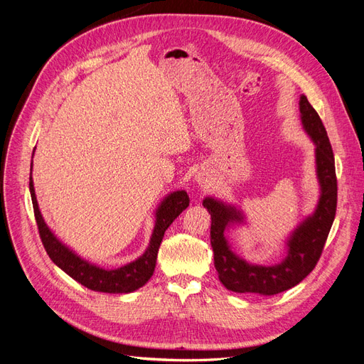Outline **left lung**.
<instances>
[{
    "instance_id": "8db88e82",
    "label": "left lung",
    "mask_w": 364,
    "mask_h": 364,
    "mask_svg": "<svg viewBox=\"0 0 364 364\" xmlns=\"http://www.w3.org/2000/svg\"><path fill=\"white\" fill-rule=\"evenodd\" d=\"M301 119L316 144V165L321 183V198L313 216L307 218L289 239L284 262L275 266H254L239 259L227 243L224 231L231 222H240L242 215L231 205L205 198L203 205L212 216L210 243L215 252V267L220 283L236 293H255L272 296L291 289L318 264L337 208V178L333 148L318 112L307 97L299 100Z\"/></svg>"
}]
</instances>
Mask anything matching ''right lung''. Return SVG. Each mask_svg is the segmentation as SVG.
I'll list each match as a JSON object with an SVG mask.
<instances>
[{"label":"right lung","mask_w":364,"mask_h":364,"mask_svg":"<svg viewBox=\"0 0 364 364\" xmlns=\"http://www.w3.org/2000/svg\"><path fill=\"white\" fill-rule=\"evenodd\" d=\"M33 168V161H31ZM30 193L33 201L34 218H36V224L39 230V236L43 243V248L50 259L66 272L69 277L78 281L80 284L85 287L104 291V293H130L142 287L146 281L154 274L157 252L160 248V243L165 236V231L172 224L184 208L189 205V196L184 191L173 192L169 196L163 199V203L157 208L156 213V227L152 237L149 242L148 250L142 257L133 263H128L122 267L113 269V271H105L95 264H90L89 262L80 259L73 251H69L63 243L58 242V239L51 232V230L46 227L45 220L39 212L38 199L34 195L33 180L30 177Z\"/></svg>","instance_id":"obj_1"}]
</instances>
